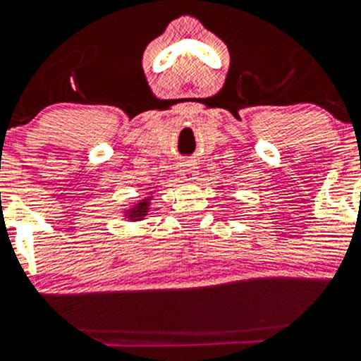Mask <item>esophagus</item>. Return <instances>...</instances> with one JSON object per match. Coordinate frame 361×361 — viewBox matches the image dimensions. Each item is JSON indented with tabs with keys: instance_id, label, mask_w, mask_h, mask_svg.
Listing matches in <instances>:
<instances>
[{
	"instance_id": "34e87169",
	"label": "esophagus",
	"mask_w": 361,
	"mask_h": 361,
	"mask_svg": "<svg viewBox=\"0 0 361 361\" xmlns=\"http://www.w3.org/2000/svg\"><path fill=\"white\" fill-rule=\"evenodd\" d=\"M197 173L199 171L195 169L194 166H181L180 167V178L183 181H192V180H195V176H197Z\"/></svg>"
}]
</instances>
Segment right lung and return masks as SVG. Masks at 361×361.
I'll list each match as a JSON object with an SVG mask.
<instances>
[{
	"mask_svg": "<svg viewBox=\"0 0 361 361\" xmlns=\"http://www.w3.org/2000/svg\"><path fill=\"white\" fill-rule=\"evenodd\" d=\"M150 199L152 197H145L137 204H134V207H130V209L126 211V216L133 221L143 220V218L148 214V209H150Z\"/></svg>",
	"mask_w": 361,
	"mask_h": 361,
	"instance_id": "obj_1",
	"label": "right lung"
}]
</instances>
